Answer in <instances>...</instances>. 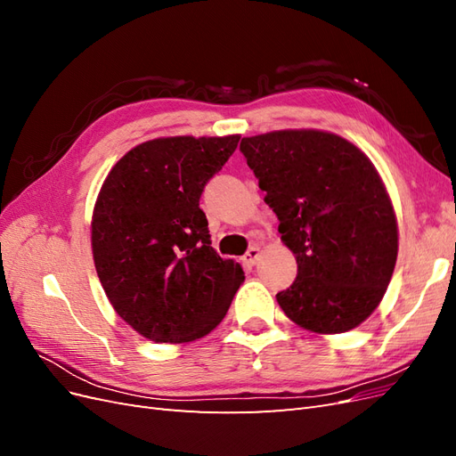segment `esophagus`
<instances>
[{
    "mask_svg": "<svg viewBox=\"0 0 456 456\" xmlns=\"http://www.w3.org/2000/svg\"><path fill=\"white\" fill-rule=\"evenodd\" d=\"M260 255H262V251H260V247H251L249 251H247L245 255H243V262L247 266H255L256 262H258V258H260Z\"/></svg>",
    "mask_w": 456,
    "mask_h": 456,
    "instance_id": "esophagus-1",
    "label": "esophagus"
}]
</instances>
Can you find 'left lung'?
<instances>
[{"label": "left lung", "instance_id": "obj_1", "mask_svg": "<svg viewBox=\"0 0 456 456\" xmlns=\"http://www.w3.org/2000/svg\"><path fill=\"white\" fill-rule=\"evenodd\" d=\"M240 150L297 256V280L275 295L285 315L322 335L365 322L397 258V220L375 165L342 136L315 129L245 136Z\"/></svg>", "mask_w": 456, "mask_h": 456}]
</instances>
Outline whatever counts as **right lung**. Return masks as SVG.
Returning a JSON list of instances; mask_svg holds the SVG:
<instances>
[{
    "label": "right lung",
    "mask_w": 456,
    "mask_h": 456,
    "mask_svg": "<svg viewBox=\"0 0 456 456\" xmlns=\"http://www.w3.org/2000/svg\"><path fill=\"white\" fill-rule=\"evenodd\" d=\"M238 142L240 134L154 139L106 176L91 223L94 268L110 305L144 338L209 335L245 280L238 262L211 247L200 209L205 184Z\"/></svg>",
    "instance_id": "obj_1"
}]
</instances>
